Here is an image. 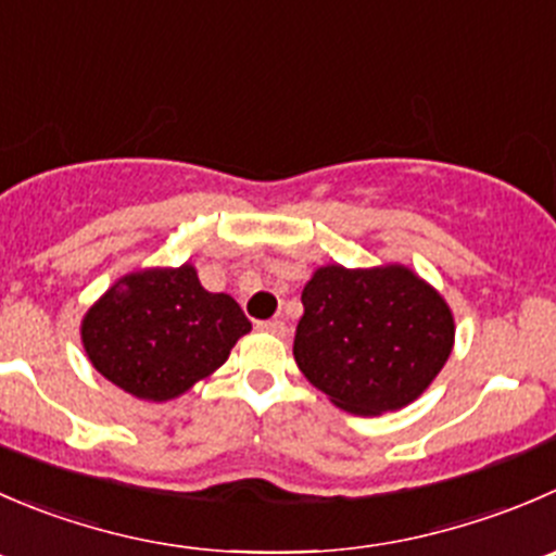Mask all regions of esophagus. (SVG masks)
<instances>
[{
  "instance_id": "esophagus-1",
  "label": "esophagus",
  "mask_w": 556,
  "mask_h": 556,
  "mask_svg": "<svg viewBox=\"0 0 556 556\" xmlns=\"http://www.w3.org/2000/svg\"><path fill=\"white\" fill-rule=\"evenodd\" d=\"M257 328L266 333H274V337H285V333H288V326H285L282 320H263L257 323Z\"/></svg>"
}]
</instances>
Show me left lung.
Returning <instances> with one entry per match:
<instances>
[{"mask_svg":"<svg viewBox=\"0 0 556 556\" xmlns=\"http://www.w3.org/2000/svg\"><path fill=\"white\" fill-rule=\"evenodd\" d=\"M293 355L339 409L382 415L421 396L454 350L448 301L402 263H328L301 293Z\"/></svg>","mask_w":556,"mask_h":556,"instance_id":"8db88e82","label":"left lung"}]
</instances>
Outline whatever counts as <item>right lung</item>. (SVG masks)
<instances>
[{"instance_id":"add662e5","label":"right lung","mask_w":556,"mask_h":556,"mask_svg":"<svg viewBox=\"0 0 556 556\" xmlns=\"http://www.w3.org/2000/svg\"><path fill=\"white\" fill-rule=\"evenodd\" d=\"M250 331L241 306L228 293H208L192 263L124 274L80 320L91 366L143 402L187 393Z\"/></svg>"}]
</instances>
